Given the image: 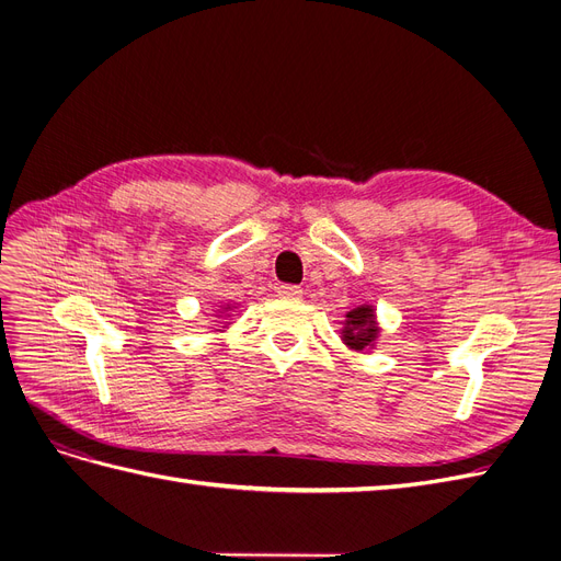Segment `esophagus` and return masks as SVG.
Here are the masks:
<instances>
[{
	"label": "esophagus",
	"instance_id": "34e87169",
	"mask_svg": "<svg viewBox=\"0 0 561 561\" xmlns=\"http://www.w3.org/2000/svg\"><path fill=\"white\" fill-rule=\"evenodd\" d=\"M301 295H304V290H301L299 285H290V283H287V285H280V287H278V297H280V299L295 301V299H299Z\"/></svg>",
	"mask_w": 561,
	"mask_h": 561
}]
</instances>
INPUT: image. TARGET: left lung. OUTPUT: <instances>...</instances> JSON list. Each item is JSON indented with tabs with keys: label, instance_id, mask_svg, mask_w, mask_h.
Segmentation results:
<instances>
[{
	"label": "left lung",
	"instance_id": "left-lung-1",
	"mask_svg": "<svg viewBox=\"0 0 561 561\" xmlns=\"http://www.w3.org/2000/svg\"><path fill=\"white\" fill-rule=\"evenodd\" d=\"M379 328L375 322V309L358 307L346 313V328H344V342L355 351H365L375 344Z\"/></svg>",
	"mask_w": 561,
	"mask_h": 561
}]
</instances>
